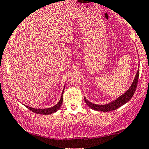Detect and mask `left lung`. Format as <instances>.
Returning a JSON list of instances; mask_svg holds the SVG:
<instances>
[{"label": "left lung", "mask_w": 149, "mask_h": 149, "mask_svg": "<svg viewBox=\"0 0 149 149\" xmlns=\"http://www.w3.org/2000/svg\"><path fill=\"white\" fill-rule=\"evenodd\" d=\"M139 76V70L138 69L137 73H136V76H135L134 81H133L132 84L130 88H129V90H128L125 93H124L123 95H121L120 97H118L117 100H116L115 101H113V102H112L111 103L106 104V105H97V104L91 103V102H89L88 100H86V98H85L84 97V100L85 103L88 104V107L91 108V109L96 111H100L108 112V111H114L116 110V109H118V108L120 107L121 106L124 105L125 104L127 103L128 101L130 100L132 97H133L135 91H136V86H137Z\"/></svg>", "instance_id": "1"}]
</instances>
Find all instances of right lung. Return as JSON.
I'll list each match as a JSON object with an SVG mask.
<instances>
[{
    "mask_svg": "<svg viewBox=\"0 0 149 149\" xmlns=\"http://www.w3.org/2000/svg\"><path fill=\"white\" fill-rule=\"evenodd\" d=\"M63 93H64V91L62 92V95H61V99L60 100H59V102H58V103L56 104L55 106H54V107H51V108H48V109H35V108H31V107H27V106H26V107L28 108L29 110L31 111H33V113H38V114H42V115H48V114H52L53 113L56 112L57 111H58L59 109V108L61 107V104H62V102H63Z\"/></svg>",
    "mask_w": 149,
    "mask_h": 149,
    "instance_id": "add662e5",
    "label": "right lung"
}]
</instances>
